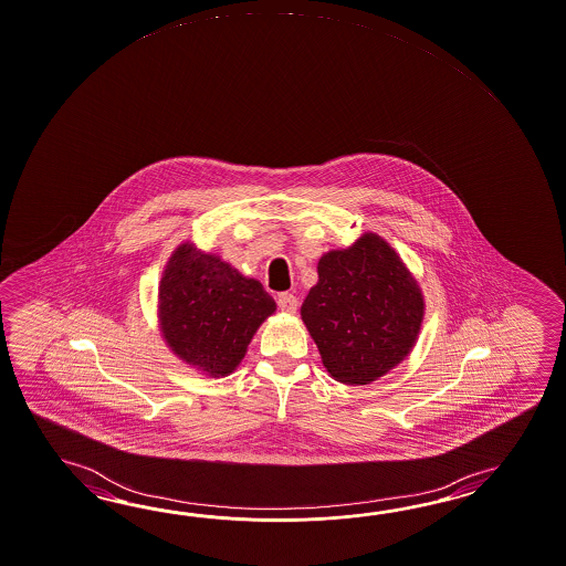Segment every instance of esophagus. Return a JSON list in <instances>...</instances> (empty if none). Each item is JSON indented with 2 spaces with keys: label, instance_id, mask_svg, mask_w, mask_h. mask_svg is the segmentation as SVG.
<instances>
[{
  "label": "esophagus",
  "instance_id": "34e87169",
  "mask_svg": "<svg viewBox=\"0 0 566 566\" xmlns=\"http://www.w3.org/2000/svg\"><path fill=\"white\" fill-rule=\"evenodd\" d=\"M277 308H280L282 313H296V308H298V301H296V296H294V294L284 292V294H280V296H277Z\"/></svg>",
  "mask_w": 566,
  "mask_h": 566
}]
</instances>
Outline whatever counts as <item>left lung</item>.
Wrapping results in <instances>:
<instances>
[{
  "label": "left lung",
  "mask_w": 566,
  "mask_h": 566,
  "mask_svg": "<svg viewBox=\"0 0 566 566\" xmlns=\"http://www.w3.org/2000/svg\"><path fill=\"white\" fill-rule=\"evenodd\" d=\"M301 317L337 382L370 385L409 356L423 321V294L399 253L376 233L333 249L317 265Z\"/></svg>",
  "instance_id": "8db88e82"
}]
</instances>
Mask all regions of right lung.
I'll use <instances>...</instances> for the list:
<instances>
[{
  "label": "right lung",
  "instance_id": "right-lung-1",
  "mask_svg": "<svg viewBox=\"0 0 566 566\" xmlns=\"http://www.w3.org/2000/svg\"><path fill=\"white\" fill-rule=\"evenodd\" d=\"M276 303L253 277L190 241L167 262L159 284V325L169 349L200 373L222 378L245 358L248 345Z\"/></svg>",
  "mask_w": 566,
  "mask_h": 566
}]
</instances>
